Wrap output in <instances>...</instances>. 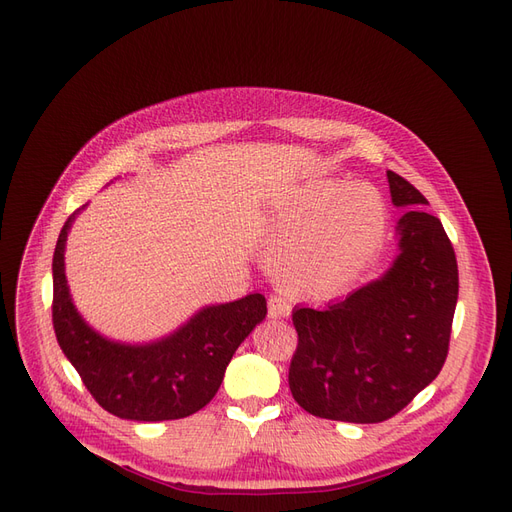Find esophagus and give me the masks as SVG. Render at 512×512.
Returning a JSON list of instances; mask_svg holds the SVG:
<instances>
[{
  "instance_id": "1",
  "label": "esophagus",
  "mask_w": 512,
  "mask_h": 512,
  "mask_svg": "<svg viewBox=\"0 0 512 512\" xmlns=\"http://www.w3.org/2000/svg\"><path fill=\"white\" fill-rule=\"evenodd\" d=\"M290 314V303L282 297H269V318H286Z\"/></svg>"
}]
</instances>
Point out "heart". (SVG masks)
Instances as JSON below:
<instances>
[{
	"mask_svg": "<svg viewBox=\"0 0 512 512\" xmlns=\"http://www.w3.org/2000/svg\"><path fill=\"white\" fill-rule=\"evenodd\" d=\"M273 273L297 297L327 299L356 282L386 237V207L367 183L312 181L265 220Z\"/></svg>",
	"mask_w": 512,
	"mask_h": 512,
	"instance_id": "b5f03b06",
	"label": "heart"
}]
</instances>
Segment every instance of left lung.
<instances>
[{
	"instance_id": "8db88e82",
	"label": "left lung",
	"mask_w": 512,
	"mask_h": 512,
	"mask_svg": "<svg viewBox=\"0 0 512 512\" xmlns=\"http://www.w3.org/2000/svg\"><path fill=\"white\" fill-rule=\"evenodd\" d=\"M399 254L378 280L327 309L294 307L299 346L292 397L309 414L382 423L436 380L448 354L459 294L457 258L442 222L410 181L386 170Z\"/></svg>"
}]
</instances>
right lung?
<instances>
[{
  "instance_id": "1",
  "label": "right lung",
  "mask_w": 512,
  "mask_h": 512,
  "mask_svg": "<svg viewBox=\"0 0 512 512\" xmlns=\"http://www.w3.org/2000/svg\"><path fill=\"white\" fill-rule=\"evenodd\" d=\"M79 213V211H76ZM72 213L53 254V329L59 348L98 404L128 421H175L205 408L243 339L267 316L260 292L207 305L151 344H121L94 331L72 303L64 252Z\"/></svg>"
}]
</instances>
